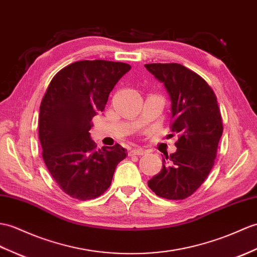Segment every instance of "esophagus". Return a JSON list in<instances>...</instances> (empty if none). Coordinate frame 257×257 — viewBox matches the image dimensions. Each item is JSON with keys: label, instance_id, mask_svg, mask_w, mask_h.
<instances>
[{"label": "esophagus", "instance_id": "obj_1", "mask_svg": "<svg viewBox=\"0 0 257 257\" xmlns=\"http://www.w3.org/2000/svg\"><path fill=\"white\" fill-rule=\"evenodd\" d=\"M143 153H145V150H143V149L136 148L129 152V156H142Z\"/></svg>", "mask_w": 257, "mask_h": 257}]
</instances>
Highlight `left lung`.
Instances as JSON below:
<instances>
[{"mask_svg":"<svg viewBox=\"0 0 257 257\" xmlns=\"http://www.w3.org/2000/svg\"><path fill=\"white\" fill-rule=\"evenodd\" d=\"M148 71L164 83L172 101L171 130L178 134L175 153L148 182L156 195L182 200L192 196L209 174L222 136L216 94L200 75L178 63H149Z\"/></svg>","mask_w":257,"mask_h":257,"instance_id":"left-lung-1","label":"left lung"}]
</instances>
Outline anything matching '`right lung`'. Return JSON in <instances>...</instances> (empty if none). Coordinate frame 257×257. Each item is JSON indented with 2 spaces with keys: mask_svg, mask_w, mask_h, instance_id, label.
Returning a JSON list of instances; mask_svg holds the SVG:
<instances>
[{
  "mask_svg": "<svg viewBox=\"0 0 257 257\" xmlns=\"http://www.w3.org/2000/svg\"><path fill=\"white\" fill-rule=\"evenodd\" d=\"M131 67L123 62L83 60L53 76L39 110L43 159L65 194L79 200L103 195L117 164L127 157L120 145L96 149L92 119L103 111L109 93Z\"/></svg>",
  "mask_w": 257,
  "mask_h": 257,
  "instance_id": "right-lung-1",
  "label": "right lung"
}]
</instances>
